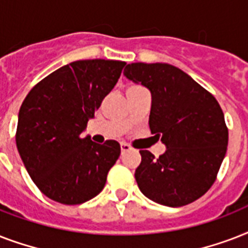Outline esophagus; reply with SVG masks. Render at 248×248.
I'll return each instance as SVG.
<instances>
[{
  "label": "esophagus",
  "mask_w": 248,
  "mask_h": 248,
  "mask_svg": "<svg viewBox=\"0 0 248 248\" xmlns=\"http://www.w3.org/2000/svg\"><path fill=\"white\" fill-rule=\"evenodd\" d=\"M128 151H131V147L126 143H121V152H122V153H126V152Z\"/></svg>",
  "instance_id": "obj_1"
}]
</instances>
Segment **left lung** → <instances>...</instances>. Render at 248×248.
Segmentation results:
<instances>
[{"mask_svg":"<svg viewBox=\"0 0 248 248\" xmlns=\"http://www.w3.org/2000/svg\"><path fill=\"white\" fill-rule=\"evenodd\" d=\"M124 76L151 91L149 127L166 145L158 158L140 151L135 170L140 192L169 207L192 203L211 188L227 153L228 128L219 103L171 64L131 63Z\"/></svg>","mask_w":248,"mask_h":248,"instance_id":"1","label":"left lung"}]
</instances>
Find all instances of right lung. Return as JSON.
Returning <instances> with one entry per match:
<instances>
[{"label": "right lung", "instance_id": "1", "mask_svg": "<svg viewBox=\"0 0 248 248\" xmlns=\"http://www.w3.org/2000/svg\"><path fill=\"white\" fill-rule=\"evenodd\" d=\"M124 65L118 60H77L37 83L23 101L17 152L34 184L52 201L79 204L104 188L120 144H96L82 132Z\"/></svg>", "mask_w": 248, "mask_h": 248}]
</instances>
